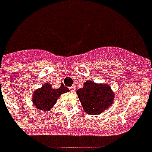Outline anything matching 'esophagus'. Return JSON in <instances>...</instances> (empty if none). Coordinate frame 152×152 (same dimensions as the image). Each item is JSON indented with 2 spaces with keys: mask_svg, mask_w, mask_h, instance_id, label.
Listing matches in <instances>:
<instances>
[{
  "mask_svg": "<svg viewBox=\"0 0 152 152\" xmlns=\"http://www.w3.org/2000/svg\"><path fill=\"white\" fill-rule=\"evenodd\" d=\"M76 90V87H75V86H73L70 87V91H74Z\"/></svg>",
  "mask_w": 152,
  "mask_h": 152,
  "instance_id": "obj_1",
  "label": "esophagus"
}]
</instances>
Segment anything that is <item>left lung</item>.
Wrapping results in <instances>:
<instances>
[{"label":"left lung","instance_id":"1","mask_svg":"<svg viewBox=\"0 0 152 152\" xmlns=\"http://www.w3.org/2000/svg\"><path fill=\"white\" fill-rule=\"evenodd\" d=\"M76 93L85 112L93 115L99 114L110 107L114 99L109 85L94 83L91 80L86 81Z\"/></svg>","mask_w":152,"mask_h":152}]
</instances>
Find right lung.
Listing matches in <instances>:
<instances>
[{"mask_svg": "<svg viewBox=\"0 0 152 152\" xmlns=\"http://www.w3.org/2000/svg\"><path fill=\"white\" fill-rule=\"evenodd\" d=\"M68 91V88L64 86L63 84H61V86L58 89H53L51 84L46 83L34 92L32 101L36 109L43 110L44 112L49 111L56 104L59 96Z\"/></svg>", "mask_w": 152, "mask_h": 152, "instance_id": "add662e5", "label": "right lung"}]
</instances>
